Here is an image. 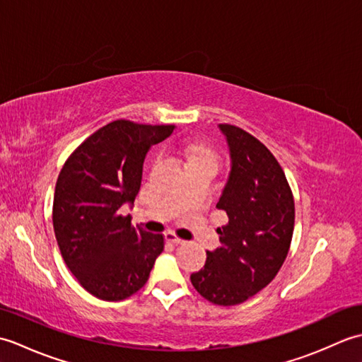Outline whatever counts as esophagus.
I'll use <instances>...</instances> for the list:
<instances>
[{
    "mask_svg": "<svg viewBox=\"0 0 362 362\" xmlns=\"http://www.w3.org/2000/svg\"><path fill=\"white\" fill-rule=\"evenodd\" d=\"M165 240H166L168 243H171V244H174V245H179V244H183V241L180 240V238H177V236H175V233H173V232H168V233L165 235Z\"/></svg>",
    "mask_w": 362,
    "mask_h": 362,
    "instance_id": "1",
    "label": "esophagus"
}]
</instances>
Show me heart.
I'll return each instance as SVG.
<instances>
[{"instance_id":"b5f03b06","label":"heart","mask_w":362,"mask_h":362,"mask_svg":"<svg viewBox=\"0 0 362 362\" xmlns=\"http://www.w3.org/2000/svg\"><path fill=\"white\" fill-rule=\"evenodd\" d=\"M183 156L187 158V166H196V165H218V156L210 148L202 144H191L187 146L183 151Z\"/></svg>"}]
</instances>
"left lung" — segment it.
I'll return each instance as SVG.
<instances>
[{
    "label": "left lung",
    "mask_w": 362,
    "mask_h": 362,
    "mask_svg": "<svg viewBox=\"0 0 362 362\" xmlns=\"http://www.w3.org/2000/svg\"><path fill=\"white\" fill-rule=\"evenodd\" d=\"M230 149L228 179L216 209L228 224L221 247L206 250L191 283L209 302L240 305L271 283L286 259L294 232V197L283 169L266 146L241 127L219 124Z\"/></svg>",
    "instance_id": "left-lung-1"
}]
</instances>
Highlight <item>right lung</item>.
<instances>
[{"instance_id":"add662e5","label":"right lung","mask_w":362,"mask_h":362,"mask_svg":"<svg viewBox=\"0 0 362 362\" xmlns=\"http://www.w3.org/2000/svg\"><path fill=\"white\" fill-rule=\"evenodd\" d=\"M175 126H149L117 119L90 135L62 168L52 204V226L65 264L81 286L105 302L140 291L163 235L135 228L119 214L141 187L143 163L152 144Z\"/></svg>"}]
</instances>
